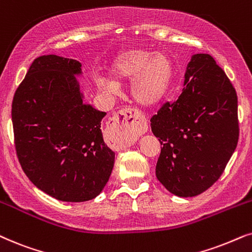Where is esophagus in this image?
Returning a JSON list of instances; mask_svg holds the SVG:
<instances>
[{"mask_svg": "<svg viewBox=\"0 0 252 252\" xmlns=\"http://www.w3.org/2000/svg\"><path fill=\"white\" fill-rule=\"evenodd\" d=\"M148 125L141 113L133 109H123L117 112L107 124V134L120 148L132 146L139 136L147 132Z\"/></svg>", "mask_w": 252, "mask_h": 252, "instance_id": "34e87169", "label": "esophagus"}]
</instances>
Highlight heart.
Listing matches in <instances>:
<instances>
[{"mask_svg": "<svg viewBox=\"0 0 252 252\" xmlns=\"http://www.w3.org/2000/svg\"><path fill=\"white\" fill-rule=\"evenodd\" d=\"M109 76H97L98 91L105 94L118 93L119 83L130 82V96L139 105L150 107L165 96L172 78V64L163 52L143 47L120 51L109 68Z\"/></svg>", "mask_w": 252, "mask_h": 252, "instance_id": "1", "label": "heart"}]
</instances>
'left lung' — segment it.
<instances>
[{"label": "left lung", "instance_id": "8db88e82", "mask_svg": "<svg viewBox=\"0 0 252 252\" xmlns=\"http://www.w3.org/2000/svg\"><path fill=\"white\" fill-rule=\"evenodd\" d=\"M184 89L152 117L161 143L156 177L178 197L210 189L226 168L240 135L237 94L210 54H194L186 67Z\"/></svg>", "mask_w": 252, "mask_h": 252}]
</instances>
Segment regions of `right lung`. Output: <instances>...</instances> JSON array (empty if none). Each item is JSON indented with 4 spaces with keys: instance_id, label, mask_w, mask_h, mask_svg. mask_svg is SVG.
<instances>
[{
    "instance_id": "1",
    "label": "right lung",
    "mask_w": 252,
    "mask_h": 252,
    "mask_svg": "<svg viewBox=\"0 0 252 252\" xmlns=\"http://www.w3.org/2000/svg\"><path fill=\"white\" fill-rule=\"evenodd\" d=\"M82 64L50 54L35 59L16 90L11 118L23 171L39 190L61 201L96 198L109 181L114 153L105 145V112L83 100Z\"/></svg>"
}]
</instances>
